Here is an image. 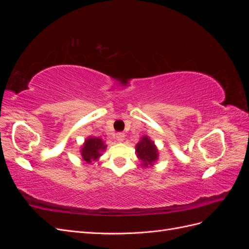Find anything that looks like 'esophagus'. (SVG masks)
I'll return each mask as SVG.
<instances>
[{
    "mask_svg": "<svg viewBox=\"0 0 249 249\" xmlns=\"http://www.w3.org/2000/svg\"><path fill=\"white\" fill-rule=\"evenodd\" d=\"M124 133H117V134H116V140H117L118 142L124 141Z\"/></svg>",
    "mask_w": 249,
    "mask_h": 249,
    "instance_id": "obj_1",
    "label": "esophagus"
}]
</instances>
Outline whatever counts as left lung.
<instances>
[{"label":"left lung","mask_w":249,"mask_h":249,"mask_svg":"<svg viewBox=\"0 0 249 249\" xmlns=\"http://www.w3.org/2000/svg\"><path fill=\"white\" fill-rule=\"evenodd\" d=\"M136 153L141 165L144 167L153 166V164L158 160L159 153L155 145V143L147 136H143L141 140L136 144Z\"/></svg>","instance_id":"obj_1"}]
</instances>
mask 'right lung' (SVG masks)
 Segmentation results:
<instances>
[{"label":"right lung","mask_w":249,"mask_h":249,"mask_svg":"<svg viewBox=\"0 0 249 249\" xmlns=\"http://www.w3.org/2000/svg\"><path fill=\"white\" fill-rule=\"evenodd\" d=\"M107 145L99 137H88L81 149L82 158L87 163H91L93 161L99 160L102 156V153L106 149Z\"/></svg>","instance_id":"add662e5"}]
</instances>
